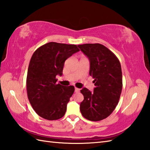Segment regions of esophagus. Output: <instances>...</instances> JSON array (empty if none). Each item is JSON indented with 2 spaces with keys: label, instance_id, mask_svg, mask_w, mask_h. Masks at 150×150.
Returning a JSON list of instances; mask_svg holds the SVG:
<instances>
[{
  "label": "esophagus",
  "instance_id": "34e87169",
  "mask_svg": "<svg viewBox=\"0 0 150 150\" xmlns=\"http://www.w3.org/2000/svg\"><path fill=\"white\" fill-rule=\"evenodd\" d=\"M75 91L76 92V93H79V92L80 91V89L77 88H75Z\"/></svg>",
  "mask_w": 150,
  "mask_h": 150
}]
</instances>
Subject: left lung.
<instances>
[{
  "label": "left lung",
  "mask_w": 150,
  "mask_h": 150,
  "mask_svg": "<svg viewBox=\"0 0 150 150\" xmlns=\"http://www.w3.org/2000/svg\"><path fill=\"white\" fill-rule=\"evenodd\" d=\"M90 62V75L94 79L93 91L87 88L81 90L84 100L81 112L86 119L99 121L110 116L119 103L122 88V75L119 60L103 44L78 45Z\"/></svg>",
  "instance_id": "1"
}]
</instances>
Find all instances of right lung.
<instances>
[{
  "label": "right lung",
  "instance_id": "add662e5",
  "mask_svg": "<svg viewBox=\"0 0 150 150\" xmlns=\"http://www.w3.org/2000/svg\"><path fill=\"white\" fill-rule=\"evenodd\" d=\"M79 51L75 44L51 42L39 47L31 57L27 95L33 110L43 119L54 120L64 115L75 88L57 84L56 76L62 75L65 60Z\"/></svg>",
  "mask_w": 150,
  "mask_h": 150
}]
</instances>
